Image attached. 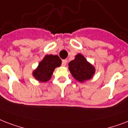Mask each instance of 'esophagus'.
I'll return each instance as SVG.
<instances>
[{"mask_svg":"<svg viewBox=\"0 0 128 128\" xmlns=\"http://www.w3.org/2000/svg\"><path fill=\"white\" fill-rule=\"evenodd\" d=\"M67 59H64V60L62 61V65H63V66H65L66 64H67Z\"/></svg>","mask_w":128,"mask_h":128,"instance_id":"esophagus-1","label":"esophagus"}]
</instances>
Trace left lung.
Masks as SVG:
<instances>
[{
    "instance_id": "8db88e82",
    "label": "left lung",
    "mask_w": 128,
    "mask_h": 128,
    "mask_svg": "<svg viewBox=\"0 0 128 128\" xmlns=\"http://www.w3.org/2000/svg\"><path fill=\"white\" fill-rule=\"evenodd\" d=\"M69 69L73 78L80 82L91 80L96 71L95 67L80 53L75 56L74 60L69 62Z\"/></svg>"
}]
</instances>
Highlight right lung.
I'll list each match as a JSON object with an SVG mask.
<instances>
[{"mask_svg":"<svg viewBox=\"0 0 128 128\" xmlns=\"http://www.w3.org/2000/svg\"><path fill=\"white\" fill-rule=\"evenodd\" d=\"M61 60L58 55H46L32 72V75L37 81L46 82L50 80L56 67L61 66Z\"/></svg>","mask_w":128,"mask_h":128,"instance_id":"add662e5","label":"right lung"}]
</instances>
